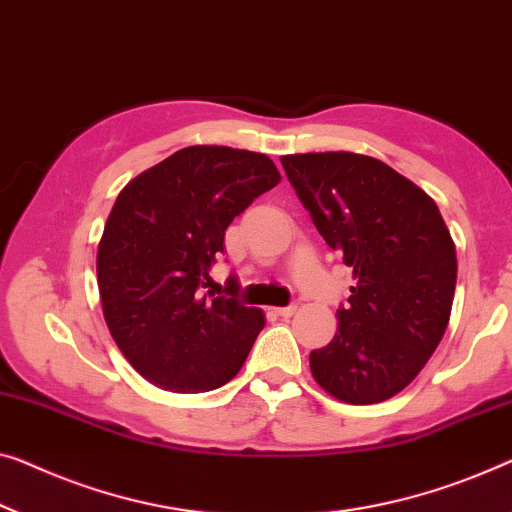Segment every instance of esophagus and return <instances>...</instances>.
<instances>
[{
  "instance_id": "34e87169",
  "label": "esophagus",
  "mask_w": 512,
  "mask_h": 512,
  "mask_svg": "<svg viewBox=\"0 0 512 512\" xmlns=\"http://www.w3.org/2000/svg\"><path fill=\"white\" fill-rule=\"evenodd\" d=\"M273 312H276V315H280V317H292L296 312V305H287V308H276Z\"/></svg>"
}]
</instances>
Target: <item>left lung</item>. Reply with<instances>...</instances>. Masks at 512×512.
I'll list each match as a JSON object with an SVG mask.
<instances>
[{
	"instance_id": "8db88e82",
	"label": "left lung",
	"mask_w": 512,
	"mask_h": 512,
	"mask_svg": "<svg viewBox=\"0 0 512 512\" xmlns=\"http://www.w3.org/2000/svg\"><path fill=\"white\" fill-rule=\"evenodd\" d=\"M317 232L354 271L338 331L310 352L335 400L375 404L416 379L451 319L457 257L437 204L381 160L352 151L280 158Z\"/></svg>"
}]
</instances>
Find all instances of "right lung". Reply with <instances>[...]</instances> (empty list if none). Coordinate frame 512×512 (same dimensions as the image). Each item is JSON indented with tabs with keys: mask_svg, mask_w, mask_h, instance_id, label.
Segmentation results:
<instances>
[{
	"mask_svg": "<svg viewBox=\"0 0 512 512\" xmlns=\"http://www.w3.org/2000/svg\"><path fill=\"white\" fill-rule=\"evenodd\" d=\"M278 183L269 156L195 144L119 193L98 241V292L121 354L154 386L213 391L246 363L264 329L262 310L211 299L200 287L232 220Z\"/></svg>",
	"mask_w": 512,
	"mask_h": 512,
	"instance_id": "right-lung-1",
	"label": "right lung"
}]
</instances>
